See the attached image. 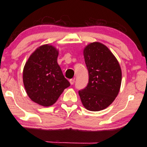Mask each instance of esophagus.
Segmentation results:
<instances>
[{
  "instance_id": "esophagus-1",
  "label": "esophagus",
  "mask_w": 147,
  "mask_h": 147,
  "mask_svg": "<svg viewBox=\"0 0 147 147\" xmlns=\"http://www.w3.org/2000/svg\"><path fill=\"white\" fill-rule=\"evenodd\" d=\"M69 82H70L71 85H73L74 83V79H71L70 80H69Z\"/></svg>"
}]
</instances>
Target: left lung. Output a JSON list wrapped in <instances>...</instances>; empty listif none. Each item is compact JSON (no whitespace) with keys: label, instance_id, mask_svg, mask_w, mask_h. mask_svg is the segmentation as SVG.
Instances as JSON below:
<instances>
[{"label":"left lung","instance_id":"left-lung-1","mask_svg":"<svg viewBox=\"0 0 147 147\" xmlns=\"http://www.w3.org/2000/svg\"><path fill=\"white\" fill-rule=\"evenodd\" d=\"M83 53L89 82L86 88L78 91L80 97L88 110H102L113 102L120 90V65L110 50L99 42L88 44Z\"/></svg>","mask_w":147,"mask_h":147}]
</instances>
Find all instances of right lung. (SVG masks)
<instances>
[{
	"label": "right lung",
	"mask_w": 147,
	"mask_h": 147,
	"mask_svg": "<svg viewBox=\"0 0 147 147\" xmlns=\"http://www.w3.org/2000/svg\"><path fill=\"white\" fill-rule=\"evenodd\" d=\"M59 51L43 45L30 56L23 69L24 88L31 100L49 107L56 102L64 89L70 86L57 62Z\"/></svg>",
	"instance_id": "right-lung-1"
}]
</instances>
